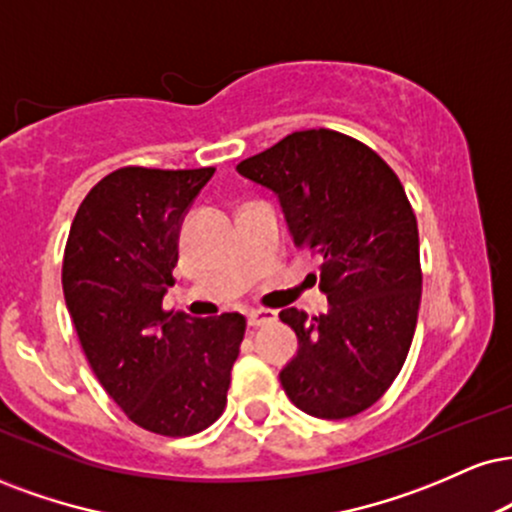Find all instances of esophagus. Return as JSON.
Masks as SVG:
<instances>
[{
    "mask_svg": "<svg viewBox=\"0 0 512 512\" xmlns=\"http://www.w3.org/2000/svg\"><path fill=\"white\" fill-rule=\"evenodd\" d=\"M276 312L274 310H252L248 312V326H264L274 322Z\"/></svg>",
    "mask_w": 512,
    "mask_h": 512,
    "instance_id": "esophagus-1",
    "label": "esophagus"
}]
</instances>
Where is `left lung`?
I'll return each mask as SVG.
<instances>
[{"mask_svg": "<svg viewBox=\"0 0 512 512\" xmlns=\"http://www.w3.org/2000/svg\"><path fill=\"white\" fill-rule=\"evenodd\" d=\"M272 190L295 248L322 257L329 312L286 307L298 353L279 372L295 408L322 420L367 410L398 377L422 295L420 236L391 166L348 135L295 131L236 166Z\"/></svg>", "mask_w": 512, "mask_h": 512, "instance_id": "8db88e82", "label": "left lung"}]
</instances>
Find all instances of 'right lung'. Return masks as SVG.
<instances>
[{
  "label": "right lung",
  "mask_w": 512,
  "mask_h": 512,
  "mask_svg": "<svg viewBox=\"0 0 512 512\" xmlns=\"http://www.w3.org/2000/svg\"><path fill=\"white\" fill-rule=\"evenodd\" d=\"M214 169L123 166L80 202L66 240L64 298L104 391L138 427L202 432L224 412L245 317L164 312L178 233Z\"/></svg>",
  "instance_id": "right-lung-1"
}]
</instances>
